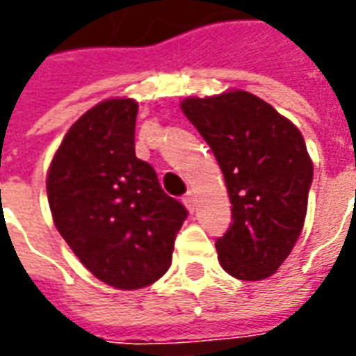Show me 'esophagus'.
<instances>
[{
    "mask_svg": "<svg viewBox=\"0 0 356 356\" xmlns=\"http://www.w3.org/2000/svg\"><path fill=\"white\" fill-rule=\"evenodd\" d=\"M183 204L186 205V209L191 213L196 209V196H194V192H186L185 198H183Z\"/></svg>",
    "mask_w": 356,
    "mask_h": 356,
    "instance_id": "34e87169",
    "label": "esophagus"
}]
</instances>
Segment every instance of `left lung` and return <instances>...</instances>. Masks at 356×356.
Returning a JSON list of instances; mask_svg holds the SVG:
<instances>
[{
  "instance_id": "left-lung-1",
  "label": "left lung",
  "mask_w": 356,
  "mask_h": 356,
  "mask_svg": "<svg viewBox=\"0 0 356 356\" xmlns=\"http://www.w3.org/2000/svg\"><path fill=\"white\" fill-rule=\"evenodd\" d=\"M181 109L225 175L232 225L215 243L218 262L236 279L270 277L304 228L313 181L304 136L272 105L245 90L186 97Z\"/></svg>"
}]
</instances>
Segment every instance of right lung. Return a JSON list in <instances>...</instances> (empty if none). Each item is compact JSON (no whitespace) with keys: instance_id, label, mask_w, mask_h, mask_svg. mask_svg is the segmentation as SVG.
Here are the masks:
<instances>
[{"instance_id":"add662e5","label":"right lung","mask_w":356,"mask_h":356,"mask_svg":"<svg viewBox=\"0 0 356 356\" xmlns=\"http://www.w3.org/2000/svg\"><path fill=\"white\" fill-rule=\"evenodd\" d=\"M138 102L111 97L71 126L47 173L52 220L99 281L136 291L171 266L185 205L168 196L136 156Z\"/></svg>"}]
</instances>
